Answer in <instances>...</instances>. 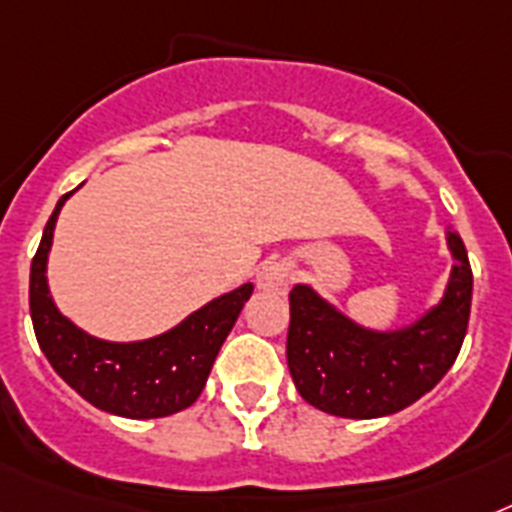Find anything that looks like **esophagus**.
I'll list each match as a JSON object with an SVG mask.
<instances>
[{
    "label": "esophagus",
    "instance_id": "esophagus-1",
    "mask_svg": "<svg viewBox=\"0 0 512 512\" xmlns=\"http://www.w3.org/2000/svg\"><path fill=\"white\" fill-rule=\"evenodd\" d=\"M257 289L265 294H286L291 281V270L286 263H265L257 270Z\"/></svg>",
    "mask_w": 512,
    "mask_h": 512
}]
</instances>
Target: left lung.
<instances>
[{
  "mask_svg": "<svg viewBox=\"0 0 512 512\" xmlns=\"http://www.w3.org/2000/svg\"><path fill=\"white\" fill-rule=\"evenodd\" d=\"M445 244L453 265L442 296L401 328L364 325L309 283H296L286 359L309 406L343 419H377L411 406L445 377L466 338L474 289L466 247L450 226Z\"/></svg>",
  "mask_w": 512,
  "mask_h": 512,
  "instance_id": "left-lung-1",
  "label": "left lung"
}]
</instances>
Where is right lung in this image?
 Wrapping results in <instances>:
<instances>
[{"instance_id": "add662e5", "label": "right lung", "mask_w": 512, "mask_h": 512, "mask_svg": "<svg viewBox=\"0 0 512 512\" xmlns=\"http://www.w3.org/2000/svg\"><path fill=\"white\" fill-rule=\"evenodd\" d=\"M77 190L59 197L30 265V317L38 346L54 372L96 409L124 419H158L184 411L203 393L218 351L255 286L242 283L210 299L158 336L140 341L90 336L59 312L46 278L57 218Z\"/></svg>"}]
</instances>
